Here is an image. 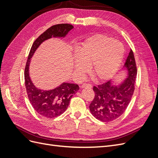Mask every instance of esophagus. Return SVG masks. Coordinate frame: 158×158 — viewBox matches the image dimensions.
Wrapping results in <instances>:
<instances>
[{
    "label": "esophagus",
    "instance_id": "1",
    "mask_svg": "<svg viewBox=\"0 0 158 158\" xmlns=\"http://www.w3.org/2000/svg\"><path fill=\"white\" fill-rule=\"evenodd\" d=\"M81 88H92V85L90 84H83L82 85H81Z\"/></svg>",
    "mask_w": 158,
    "mask_h": 158
}]
</instances>
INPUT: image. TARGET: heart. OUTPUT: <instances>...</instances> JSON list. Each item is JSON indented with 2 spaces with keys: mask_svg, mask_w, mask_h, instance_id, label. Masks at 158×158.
Masks as SVG:
<instances>
[{
  "mask_svg": "<svg viewBox=\"0 0 158 158\" xmlns=\"http://www.w3.org/2000/svg\"><path fill=\"white\" fill-rule=\"evenodd\" d=\"M124 52L125 49L121 42L103 35L94 36L78 49L74 70L82 76L92 65V73L95 78L99 81L109 80L117 71Z\"/></svg>",
  "mask_w": 158,
  "mask_h": 158,
  "instance_id": "b5f03b06",
  "label": "heart"
}]
</instances>
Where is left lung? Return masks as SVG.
Returning a JSON list of instances; mask_svg holds the SVG:
<instances>
[{
  "label": "left lung",
  "mask_w": 158,
  "mask_h": 158,
  "mask_svg": "<svg viewBox=\"0 0 158 158\" xmlns=\"http://www.w3.org/2000/svg\"><path fill=\"white\" fill-rule=\"evenodd\" d=\"M124 68L127 78L118 85L111 81L94 86L95 97L89 105L91 113L98 120L110 122L115 120L125 112L135 91L137 68L133 51L131 49Z\"/></svg>",
  "instance_id": "obj_1"
}]
</instances>
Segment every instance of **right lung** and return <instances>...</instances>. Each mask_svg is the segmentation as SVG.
Segmentation results:
<instances>
[{"label":"right lung","instance_id":"add662e5","mask_svg":"<svg viewBox=\"0 0 158 158\" xmlns=\"http://www.w3.org/2000/svg\"><path fill=\"white\" fill-rule=\"evenodd\" d=\"M73 26L69 23H60L51 26L38 37L33 42L27 57L25 67L24 79L26 92L30 103L36 112L46 118H54L63 114L70 103V100L79 89L78 84L63 83L51 90H42L36 88L29 76L30 59L35 51L44 41L52 37H64Z\"/></svg>","mask_w":158,"mask_h":158}]
</instances>
